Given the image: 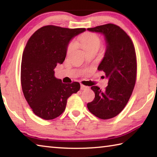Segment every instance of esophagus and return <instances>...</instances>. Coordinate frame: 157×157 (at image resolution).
Wrapping results in <instances>:
<instances>
[{"instance_id":"obj_1","label":"esophagus","mask_w":157,"mask_h":157,"mask_svg":"<svg viewBox=\"0 0 157 157\" xmlns=\"http://www.w3.org/2000/svg\"><path fill=\"white\" fill-rule=\"evenodd\" d=\"M87 89H89L88 86H84V85H83V84H81V89L82 90H86Z\"/></svg>"}]
</instances>
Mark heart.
I'll use <instances>...</instances> for the list:
<instances>
[{"label":"heart","mask_w":157,"mask_h":157,"mask_svg":"<svg viewBox=\"0 0 157 157\" xmlns=\"http://www.w3.org/2000/svg\"><path fill=\"white\" fill-rule=\"evenodd\" d=\"M101 43L100 37L98 36L97 34L94 33H84L81 35L78 38V40L77 41L79 46L82 47L84 51L87 50H89L93 48H99ZM74 46H75V44L71 43L69 44L68 47V52H70L72 50Z\"/></svg>","instance_id":"heart-1"}]
</instances>
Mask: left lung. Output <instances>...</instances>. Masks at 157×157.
Segmentation results:
<instances>
[{
  "label": "left lung",
  "instance_id": "left-lung-1",
  "mask_svg": "<svg viewBox=\"0 0 157 157\" xmlns=\"http://www.w3.org/2000/svg\"><path fill=\"white\" fill-rule=\"evenodd\" d=\"M87 30L104 35L106 50L98 66L105 73L108 86L102 91L91 86L95 98L87 104L90 112L103 120L120 113L128 102L136 83V57L131 39L119 26L108 23Z\"/></svg>",
  "mask_w": 157,
  "mask_h": 157
}]
</instances>
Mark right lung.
I'll list each match as a JSON object with an SVG mask.
<instances>
[{
	"instance_id": "obj_1",
	"label": "right lung",
	"mask_w": 157,
	"mask_h": 157,
	"mask_svg": "<svg viewBox=\"0 0 157 157\" xmlns=\"http://www.w3.org/2000/svg\"><path fill=\"white\" fill-rule=\"evenodd\" d=\"M84 31L85 28L44 26L26 44L21 62V86L34 113L44 120L60 116L68 98L80 89L79 82L62 83L55 77L54 69L64 61L70 41Z\"/></svg>"
}]
</instances>
